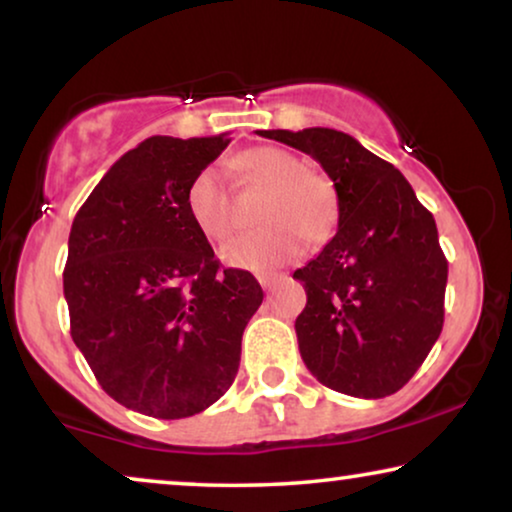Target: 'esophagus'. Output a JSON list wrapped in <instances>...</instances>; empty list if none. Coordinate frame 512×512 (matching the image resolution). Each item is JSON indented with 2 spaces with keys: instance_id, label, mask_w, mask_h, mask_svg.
<instances>
[{
  "instance_id": "1",
  "label": "esophagus",
  "mask_w": 512,
  "mask_h": 512,
  "mask_svg": "<svg viewBox=\"0 0 512 512\" xmlns=\"http://www.w3.org/2000/svg\"><path fill=\"white\" fill-rule=\"evenodd\" d=\"M279 279H282V275H277V272H261V275H258V282H261L265 291L272 289V286H275Z\"/></svg>"
}]
</instances>
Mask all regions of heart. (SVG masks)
<instances>
[{
  "mask_svg": "<svg viewBox=\"0 0 512 512\" xmlns=\"http://www.w3.org/2000/svg\"><path fill=\"white\" fill-rule=\"evenodd\" d=\"M244 181L268 186L258 209L261 228L237 235L221 249L223 263L240 270H270L303 256L307 235L326 240L338 219V198L328 177L307 170L293 153L277 146H254L233 160ZM186 212L207 240L221 242L237 226L233 200L216 167L195 174L186 191Z\"/></svg>",
  "mask_w": 512,
  "mask_h": 512,
  "instance_id": "1",
  "label": "heart"
}]
</instances>
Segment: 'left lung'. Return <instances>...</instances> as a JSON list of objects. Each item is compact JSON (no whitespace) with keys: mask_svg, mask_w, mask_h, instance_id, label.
Wrapping results in <instances>:
<instances>
[{"mask_svg":"<svg viewBox=\"0 0 512 512\" xmlns=\"http://www.w3.org/2000/svg\"><path fill=\"white\" fill-rule=\"evenodd\" d=\"M258 135L312 156L338 193V233L293 272L307 293L296 319L305 366L340 394H396L443 331L447 258L433 214L394 165L345 132Z\"/></svg>","mask_w":512,"mask_h":512,"instance_id":"obj_1","label":"left lung"}]
</instances>
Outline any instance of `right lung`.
<instances>
[{
  "label": "right lung",
  "instance_id": "obj_1",
  "mask_svg": "<svg viewBox=\"0 0 512 512\" xmlns=\"http://www.w3.org/2000/svg\"><path fill=\"white\" fill-rule=\"evenodd\" d=\"M230 139L149 137L83 202L62 272L72 340L102 389L158 419L198 415L240 368L263 289L226 268L186 212L195 174Z\"/></svg>",
  "mask_w": 512,
  "mask_h": 512
}]
</instances>
